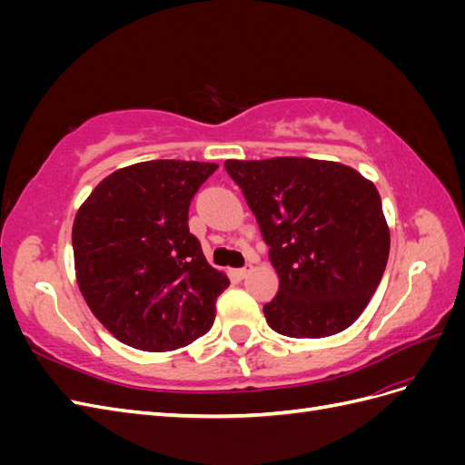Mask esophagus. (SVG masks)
I'll return each instance as SVG.
<instances>
[{
    "mask_svg": "<svg viewBox=\"0 0 465 465\" xmlns=\"http://www.w3.org/2000/svg\"><path fill=\"white\" fill-rule=\"evenodd\" d=\"M250 270H252V265L246 263L244 267H238V270H234V275H236L238 279H244V277L250 273Z\"/></svg>",
    "mask_w": 465,
    "mask_h": 465,
    "instance_id": "esophagus-1",
    "label": "esophagus"
}]
</instances>
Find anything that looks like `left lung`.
Instances as JSON below:
<instances>
[{
    "mask_svg": "<svg viewBox=\"0 0 465 465\" xmlns=\"http://www.w3.org/2000/svg\"><path fill=\"white\" fill-rule=\"evenodd\" d=\"M256 215L279 291L272 330L316 340L347 330L376 292L390 254L382 200L355 168L316 159L224 161Z\"/></svg>",
    "mask_w": 465,
    "mask_h": 465,
    "instance_id": "left-lung-1",
    "label": "left lung"
}]
</instances>
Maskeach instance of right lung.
Masks as SVG:
<instances>
[{
  "label": "right lung",
  "mask_w": 465,
  "mask_h": 465,
  "mask_svg": "<svg viewBox=\"0 0 465 465\" xmlns=\"http://www.w3.org/2000/svg\"><path fill=\"white\" fill-rule=\"evenodd\" d=\"M215 171L213 163H137L106 176L77 211L79 289L122 343L173 351L213 326L229 279L207 263L188 209Z\"/></svg>",
  "instance_id": "1"
}]
</instances>
